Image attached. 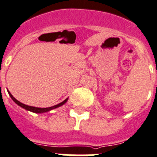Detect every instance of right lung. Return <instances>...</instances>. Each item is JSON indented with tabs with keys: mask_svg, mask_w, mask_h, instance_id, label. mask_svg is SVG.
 <instances>
[{
	"mask_svg": "<svg viewBox=\"0 0 157 157\" xmlns=\"http://www.w3.org/2000/svg\"><path fill=\"white\" fill-rule=\"evenodd\" d=\"M8 92H9V95H10V97L12 98V99H13V100L15 102V103H16V104H18L19 106H20V107H23V108L26 109V110H28V111H32V112H34V113H43V112H46V111H50V110H52V109L57 108V107H60V106H62V105H63L64 103H66V102H67V100H68V99H65V100H64L63 102L58 103V104L55 105V106H53V107H46V108H40V107H31V106H28V105H26V104H24V103H20V101H18L17 99H16L14 97H13V95H12V94H11L10 92H9V91H8Z\"/></svg>",
	"mask_w": 157,
	"mask_h": 157,
	"instance_id": "add662e5",
	"label": "right lung"
}]
</instances>
